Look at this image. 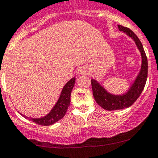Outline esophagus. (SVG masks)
<instances>
[{"label": "esophagus", "mask_w": 158, "mask_h": 158, "mask_svg": "<svg viewBox=\"0 0 158 158\" xmlns=\"http://www.w3.org/2000/svg\"><path fill=\"white\" fill-rule=\"evenodd\" d=\"M88 69L86 68V67H81V68H79V70H78L77 71V74L78 75H85L87 73H88Z\"/></svg>", "instance_id": "34e87169"}]
</instances>
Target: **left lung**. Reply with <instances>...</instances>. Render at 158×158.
Segmentation results:
<instances>
[{"label":"left lung","instance_id":"8db88e82","mask_svg":"<svg viewBox=\"0 0 158 158\" xmlns=\"http://www.w3.org/2000/svg\"><path fill=\"white\" fill-rule=\"evenodd\" d=\"M118 30L125 33L128 37L131 38L139 49L141 56V66L139 73L133 81L132 85L129 87L128 90L123 94H115L108 91L100 82L92 78L91 79V86H92L93 96L95 99L96 102L102 108L109 111L118 110L129 108L139 98L143 90L148 78V58L144 52L143 47L139 41V38L132 30L127 27L118 25Z\"/></svg>","mask_w":158,"mask_h":158}]
</instances>
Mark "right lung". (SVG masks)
Wrapping results in <instances>:
<instances>
[{
	"label": "right lung",
	"instance_id": "right-lung-1",
	"mask_svg": "<svg viewBox=\"0 0 158 158\" xmlns=\"http://www.w3.org/2000/svg\"><path fill=\"white\" fill-rule=\"evenodd\" d=\"M75 80L76 78L73 77L66 83L61 91L57 102H56L52 109L49 111V113L46 114V115L40 118H31V117L26 116L23 114H21V115L27 119L41 126L52 125L53 123L60 120L65 115L67 109L70 105V95H71V91L74 86Z\"/></svg>",
	"mask_w": 158,
	"mask_h": 158
}]
</instances>
